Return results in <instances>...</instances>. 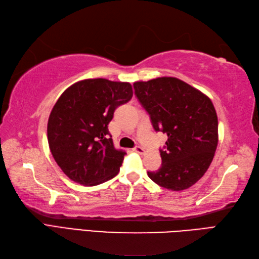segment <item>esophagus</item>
<instances>
[{
	"mask_svg": "<svg viewBox=\"0 0 259 259\" xmlns=\"http://www.w3.org/2000/svg\"><path fill=\"white\" fill-rule=\"evenodd\" d=\"M133 151L142 155V154H144V153H145V148H144V147H142V146H136V147H134V148H133Z\"/></svg>",
	"mask_w": 259,
	"mask_h": 259,
	"instance_id": "1",
	"label": "esophagus"
}]
</instances>
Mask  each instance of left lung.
<instances>
[{
	"mask_svg": "<svg viewBox=\"0 0 259 259\" xmlns=\"http://www.w3.org/2000/svg\"><path fill=\"white\" fill-rule=\"evenodd\" d=\"M135 95L156 132L167 135L162 166L147 171L157 185L184 191L203 177L218 144V119L208 96L176 77L134 83Z\"/></svg>",
	"mask_w": 259,
	"mask_h": 259,
	"instance_id": "1",
	"label": "left lung"
}]
</instances>
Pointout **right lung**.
<instances>
[{"label":"right lung","mask_w":259,"mask_h":259,"mask_svg":"<svg viewBox=\"0 0 259 259\" xmlns=\"http://www.w3.org/2000/svg\"><path fill=\"white\" fill-rule=\"evenodd\" d=\"M132 96L130 83L89 78L71 85L57 100L48 122L49 146L73 182L95 186L118 174L126 153L115 148L108 123Z\"/></svg>","instance_id":"obj_1"}]
</instances>
